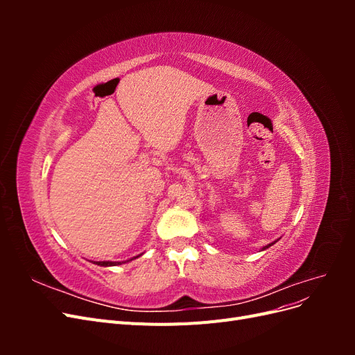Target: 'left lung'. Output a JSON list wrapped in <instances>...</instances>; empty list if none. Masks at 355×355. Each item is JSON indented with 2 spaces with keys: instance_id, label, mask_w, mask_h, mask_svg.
<instances>
[{
  "instance_id": "obj_1",
  "label": "left lung",
  "mask_w": 355,
  "mask_h": 355,
  "mask_svg": "<svg viewBox=\"0 0 355 355\" xmlns=\"http://www.w3.org/2000/svg\"><path fill=\"white\" fill-rule=\"evenodd\" d=\"M277 241H278V240H275V241H274V243H270V244H266V245H263V247H262V250H265V249H268V247H271V245H272V244H275V243H277Z\"/></svg>"
}]
</instances>
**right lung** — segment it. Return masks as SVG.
<instances>
[{
	"mask_svg": "<svg viewBox=\"0 0 355 355\" xmlns=\"http://www.w3.org/2000/svg\"><path fill=\"white\" fill-rule=\"evenodd\" d=\"M139 256H142V254H137V256H135V257H130V259H128V261H123V262H112V261H99V262H93V263H96V265H99V266H115V265H121V263H127V262H130V261L136 259V257H139Z\"/></svg>",
	"mask_w": 355,
	"mask_h": 355,
	"instance_id": "1",
	"label": "right lung"
}]
</instances>
